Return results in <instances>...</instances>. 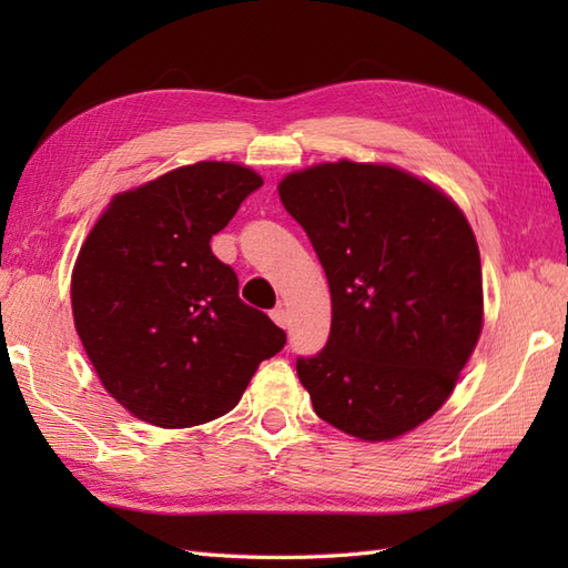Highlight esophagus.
I'll return each instance as SVG.
<instances>
[{"label": "esophagus", "mask_w": 568, "mask_h": 568, "mask_svg": "<svg viewBox=\"0 0 568 568\" xmlns=\"http://www.w3.org/2000/svg\"><path fill=\"white\" fill-rule=\"evenodd\" d=\"M271 317H273V322L277 324V327H283V329H287V324H291V317H287V310L285 307H275L271 312Z\"/></svg>", "instance_id": "esophagus-1"}]
</instances>
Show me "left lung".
Here are the masks:
<instances>
[{"label": "left lung", "mask_w": 568, "mask_h": 568, "mask_svg": "<svg viewBox=\"0 0 568 568\" xmlns=\"http://www.w3.org/2000/svg\"><path fill=\"white\" fill-rule=\"evenodd\" d=\"M283 207L327 273L332 329L297 358L315 413L388 442L452 395L484 327L480 253L464 212L400 168L320 163L285 175Z\"/></svg>", "instance_id": "obj_1"}]
</instances>
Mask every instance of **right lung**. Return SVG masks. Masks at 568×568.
Listing matches in <instances>:
<instances>
[{"label": "right lung", "instance_id": "1", "mask_svg": "<svg viewBox=\"0 0 568 568\" xmlns=\"http://www.w3.org/2000/svg\"><path fill=\"white\" fill-rule=\"evenodd\" d=\"M261 185L236 163L175 168L116 195L84 239L70 285L78 336L104 390L149 425L226 415L285 346L210 246Z\"/></svg>", "mask_w": 568, "mask_h": 568}]
</instances>
